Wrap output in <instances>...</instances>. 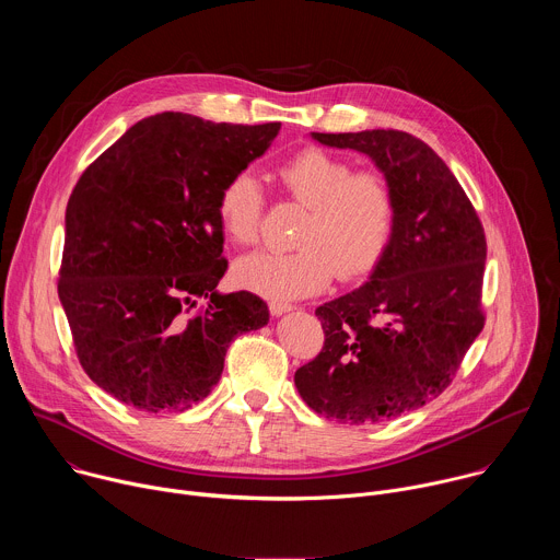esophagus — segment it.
Segmentation results:
<instances>
[{
  "label": "esophagus",
  "instance_id": "obj_1",
  "mask_svg": "<svg viewBox=\"0 0 560 560\" xmlns=\"http://www.w3.org/2000/svg\"><path fill=\"white\" fill-rule=\"evenodd\" d=\"M290 310H294V305L288 303V301H277V299L270 301V312H272L275 316H281V314H285V312H290Z\"/></svg>",
  "mask_w": 560,
  "mask_h": 560
}]
</instances>
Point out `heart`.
I'll return each instance as SVG.
<instances>
[{"mask_svg": "<svg viewBox=\"0 0 560 560\" xmlns=\"http://www.w3.org/2000/svg\"><path fill=\"white\" fill-rule=\"evenodd\" d=\"M281 188L307 206L290 253L259 250L234 264V279L270 299H299L330 283L337 275L352 281L368 275L383 257L396 221V197L381 171H352L343 156L305 148L275 171ZM264 195L257 179L232 175L219 197L217 217L238 246L259 238Z\"/></svg>", "mask_w": 560, "mask_h": 560, "instance_id": "heart-1", "label": "heart"}]
</instances>
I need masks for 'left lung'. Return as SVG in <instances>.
I'll return each instance as SVG.
<instances>
[{
	"instance_id": "1",
	"label": "left lung",
	"mask_w": 560,
	"mask_h": 560,
	"mask_svg": "<svg viewBox=\"0 0 560 560\" xmlns=\"http://www.w3.org/2000/svg\"><path fill=\"white\" fill-rule=\"evenodd\" d=\"M368 154L396 197L389 244L368 281L316 307L324 350L294 374L303 401L350 425L423 408L481 335L486 232L443 159L401 130L312 132Z\"/></svg>"
}]
</instances>
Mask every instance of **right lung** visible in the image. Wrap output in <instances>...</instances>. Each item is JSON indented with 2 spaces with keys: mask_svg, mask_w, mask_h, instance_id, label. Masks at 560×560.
<instances>
[{
  "mask_svg": "<svg viewBox=\"0 0 560 560\" xmlns=\"http://www.w3.org/2000/svg\"><path fill=\"white\" fill-rule=\"evenodd\" d=\"M279 128L152 115L79 177L57 290L79 363L117 401L192 408L219 383L230 341L268 324L257 294L217 290L228 268L217 197ZM197 298L207 305L192 313Z\"/></svg>",
  "mask_w": 560,
  "mask_h": 560,
  "instance_id": "1",
  "label": "right lung"
}]
</instances>
